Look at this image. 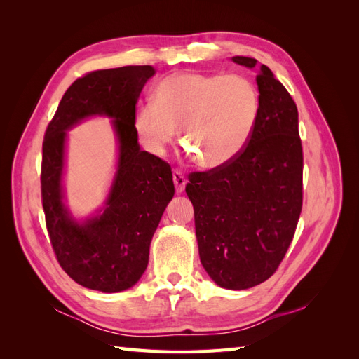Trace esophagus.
<instances>
[{
  "instance_id": "esophagus-1",
  "label": "esophagus",
  "mask_w": 359,
  "mask_h": 359,
  "mask_svg": "<svg viewBox=\"0 0 359 359\" xmlns=\"http://www.w3.org/2000/svg\"><path fill=\"white\" fill-rule=\"evenodd\" d=\"M173 182H175L177 191L181 193L184 190V187H186L187 180H186V177H184L180 170H173Z\"/></svg>"
}]
</instances>
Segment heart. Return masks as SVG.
<instances>
[{"mask_svg": "<svg viewBox=\"0 0 359 359\" xmlns=\"http://www.w3.org/2000/svg\"><path fill=\"white\" fill-rule=\"evenodd\" d=\"M260 109L256 85L241 74L180 72L156 86L154 102L139 106L135 132L161 156L181 126L182 144L203 168H222L245 148Z\"/></svg>", "mask_w": 359, "mask_h": 359, "instance_id": "b5f03b06", "label": "heart"}]
</instances>
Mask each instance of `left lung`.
<instances>
[{
  "instance_id": "1",
  "label": "left lung",
  "mask_w": 359,
  "mask_h": 359,
  "mask_svg": "<svg viewBox=\"0 0 359 359\" xmlns=\"http://www.w3.org/2000/svg\"><path fill=\"white\" fill-rule=\"evenodd\" d=\"M253 69L255 58L233 57ZM260 109L245 148L226 166L191 172L201 262L217 285L243 290L264 283L283 260L302 210L298 109L273 72L256 76Z\"/></svg>"
}]
</instances>
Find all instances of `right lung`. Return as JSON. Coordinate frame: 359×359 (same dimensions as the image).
I'll return each mask as SVG.
<instances>
[{"label":"right lung","instance_id":"add662e5","mask_svg":"<svg viewBox=\"0 0 359 359\" xmlns=\"http://www.w3.org/2000/svg\"><path fill=\"white\" fill-rule=\"evenodd\" d=\"M154 73L151 66H126L83 74L64 93L43 139L41 203L53 253L69 277L93 290L121 292L140 278L175 193L169 163L140 149L133 124L140 91ZM91 114L116 118L120 158L105 211L79 225L62 203L63 140L66 129Z\"/></svg>","mask_w":359,"mask_h":359}]
</instances>
